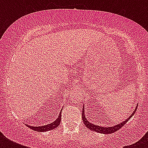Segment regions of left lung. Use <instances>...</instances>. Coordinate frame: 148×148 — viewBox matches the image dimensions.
Listing matches in <instances>:
<instances>
[{
    "mask_svg": "<svg viewBox=\"0 0 148 148\" xmlns=\"http://www.w3.org/2000/svg\"><path fill=\"white\" fill-rule=\"evenodd\" d=\"M137 108H138V105L136 107V108L134 110V112L130 115V117L128 118H127L126 120H124V121L121 122L119 124H116L114 126L112 127H101V126H97V125H95V124L90 123V121H88V120L86 118L85 114H84V108H83V110H82V120H83L84 124H85V126L89 128L91 131H94L95 132H98V133L101 134H112L115 131H118L119 129H121L122 127L124 126V124H126L127 122L129 120L131 119V117H133V115L134 114V113L137 110Z\"/></svg>",
    "mask_w": 148,
    "mask_h": 148,
    "instance_id": "obj_1",
    "label": "left lung"
}]
</instances>
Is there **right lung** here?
<instances>
[{"label":"right lung","instance_id":"obj_1","mask_svg":"<svg viewBox=\"0 0 148 148\" xmlns=\"http://www.w3.org/2000/svg\"><path fill=\"white\" fill-rule=\"evenodd\" d=\"M62 110V109H61ZM60 121H61V110H60V114L58 115V117L53 122L51 123V124H48L47 125H43V126H38V127H33L31 126V125H27V126L30 127L31 129L34 130V131H38V132H44V131H50V130H53V129L56 128L57 127L59 126V124L60 123Z\"/></svg>","mask_w":148,"mask_h":148}]
</instances>
